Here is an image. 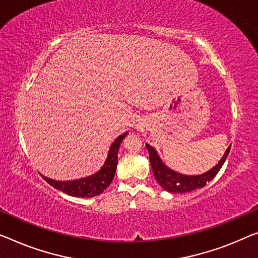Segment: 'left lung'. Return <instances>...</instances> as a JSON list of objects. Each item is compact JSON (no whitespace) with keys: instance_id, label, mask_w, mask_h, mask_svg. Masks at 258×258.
Returning <instances> with one entry per match:
<instances>
[{"instance_id":"obj_1","label":"left lung","mask_w":258,"mask_h":258,"mask_svg":"<svg viewBox=\"0 0 258 258\" xmlns=\"http://www.w3.org/2000/svg\"><path fill=\"white\" fill-rule=\"evenodd\" d=\"M146 147H147L149 153V161H151L154 177L164 190L168 192H174V194H185V192H191L205 186L206 183L212 180L214 176L220 170L222 164L227 159L230 149V147L227 148V151L225 152L224 156L221 157L218 164H215L209 171L201 175H183L167 167L163 163V161L161 160L156 149L152 147L151 145L146 144Z\"/></svg>"}]
</instances>
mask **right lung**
I'll use <instances>...</instances> for the list:
<instances>
[{
    "instance_id": "add662e5",
    "label": "right lung",
    "mask_w": 258,
    "mask_h": 258,
    "mask_svg": "<svg viewBox=\"0 0 258 258\" xmlns=\"http://www.w3.org/2000/svg\"><path fill=\"white\" fill-rule=\"evenodd\" d=\"M126 136H127V132L122 133L121 136H119L111 144L104 164L95 174L73 180H55L46 177L44 175H41V177L49 185H52L55 189L62 191L69 196H73V197L91 198L95 197V196L101 195L110 185L114 177V174H116L118 164V151L119 147H120L121 141L124 140Z\"/></svg>"
}]
</instances>
